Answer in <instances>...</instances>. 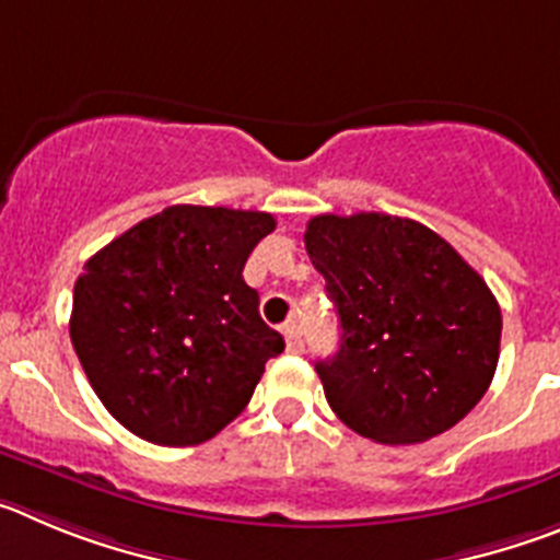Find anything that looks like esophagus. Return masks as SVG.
<instances>
[{"label":"esophagus","mask_w":560,"mask_h":560,"mask_svg":"<svg viewBox=\"0 0 560 560\" xmlns=\"http://www.w3.org/2000/svg\"><path fill=\"white\" fill-rule=\"evenodd\" d=\"M284 340H287V349L295 351V354H301L304 351V337H301V329L295 324H287L284 329Z\"/></svg>","instance_id":"obj_1"}]
</instances>
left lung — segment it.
<instances>
[{"label":"left lung","instance_id":"8db88e82","mask_svg":"<svg viewBox=\"0 0 560 560\" xmlns=\"http://www.w3.org/2000/svg\"><path fill=\"white\" fill-rule=\"evenodd\" d=\"M304 245L342 329L337 354L315 362L342 424L421 443L468 416L500 360L502 312L482 276L432 229L380 211L317 214Z\"/></svg>","mask_w":560,"mask_h":560}]
</instances>
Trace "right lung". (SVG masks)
<instances>
[{
	"label": "right lung",
	"instance_id": "add662e5",
	"mask_svg": "<svg viewBox=\"0 0 560 560\" xmlns=\"http://www.w3.org/2000/svg\"><path fill=\"white\" fill-rule=\"evenodd\" d=\"M268 211L170 206L83 265L69 335L105 410L159 446H195L231 424L284 337L259 315L243 268Z\"/></svg>",
	"mask_w": 560,
	"mask_h": 560
}]
</instances>
